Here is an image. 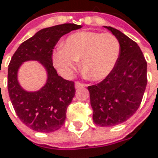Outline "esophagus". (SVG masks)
I'll list each match as a JSON object with an SVG mask.
<instances>
[{
    "label": "esophagus",
    "instance_id": "obj_1",
    "mask_svg": "<svg viewBox=\"0 0 158 158\" xmlns=\"http://www.w3.org/2000/svg\"><path fill=\"white\" fill-rule=\"evenodd\" d=\"M84 86H85V84H82V83H80V82H79V81H76V82H75V87H76V88L84 87Z\"/></svg>",
    "mask_w": 158,
    "mask_h": 158
}]
</instances>
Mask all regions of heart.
I'll return each instance as SVG.
<instances>
[{
  "instance_id": "1",
  "label": "heart",
  "mask_w": 158,
  "mask_h": 158,
  "mask_svg": "<svg viewBox=\"0 0 158 158\" xmlns=\"http://www.w3.org/2000/svg\"><path fill=\"white\" fill-rule=\"evenodd\" d=\"M121 55V43L111 33L81 31L70 35L52 53V62L59 73L70 77L79 67L92 80H101L113 72Z\"/></svg>"
}]
</instances>
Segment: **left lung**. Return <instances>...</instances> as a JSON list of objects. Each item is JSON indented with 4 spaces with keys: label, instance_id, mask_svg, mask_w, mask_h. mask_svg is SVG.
<instances>
[{
    "label": "left lung",
    "instance_id": "left-lung-1",
    "mask_svg": "<svg viewBox=\"0 0 158 158\" xmlns=\"http://www.w3.org/2000/svg\"><path fill=\"white\" fill-rule=\"evenodd\" d=\"M105 28L121 43V55L111 73L87 89L94 123L112 127L127 121L139 108L147 85V62L135 42L114 28Z\"/></svg>",
    "mask_w": 158,
    "mask_h": 158
}]
</instances>
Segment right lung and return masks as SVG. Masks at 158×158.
<instances>
[{"mask_svg": "<svg viewBox=\"0 0 158 158\" xmlns=\"http://www.w3.org/2000/svg\"><path fill=\"white\" fill-rule=\"evenodd\" d=\"M81 25L64 23L45 28L24 41L15 52L8 64V90L11 103L19 119L29 128L44 133L54 132L62 127L66 109L75 95L73 81L58 76L52 63V52L62 35ZM35 60L47 72V84L36 92L20 87L17 72L25 61Z\"/></svg>", "mask_w": 158, "mask_h": 158, "instance_id": "obj_1", "label": "right lung"}]
</instances>
